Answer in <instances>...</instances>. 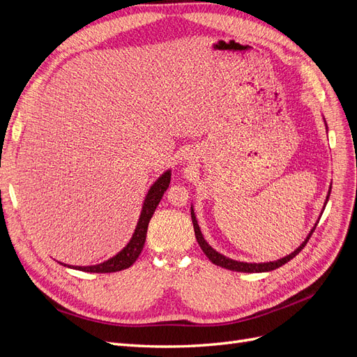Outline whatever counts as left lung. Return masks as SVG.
<instances>
[{
    "label": "left lung",
    "instance_id": "obj_1",
    "mask_svg": "<svg viewBox=\"0 0 357 357\" xmlns=\"http://www.w3.org/2000/svg\"><path fill=\"white\" fill-rule=\"evenodd\" d=\"M329 195H331V192L328 193L326 202H328V199H329ZM190 214H192V223H193V231H195L197 241H198L199 247L202 248V252L205 253V256H207L214 265L222 266V268H225V269H231V271H238V273H266V271H273V269H277V268H280V266H283L284 264H287L289 261H291V259H294V257L302 250V248L305 247V244H307L308 240H310V236L312 235V232H314V229H316V228H312V231H311L310 235L307 236V240H305L304 243H302L294 253H290L289 256H286V257H283V259H280V261L266 262V264H245V262L232 261V259L225 257L223 255L215 252L214 248H211V247L207 244V241L204 240V236H202V234H201V231H199V226H198L195 214H193V210L190 211Z\"/></svg>",
    "mask_w": 357,
    "mask_h": 357
}]
</instances>
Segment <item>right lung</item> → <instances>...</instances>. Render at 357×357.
I'll use <instances>...</instances> for the list:
<instances>
[{
    "instance_id": "add662e5",
    "label": "right lung",
    "mask_w": 357,
    "mask_h": 357,
    "mask_svg": "<svg viewBox=\"0 0 357 357\" xmlns=\"http://www.w3.org/2000/svg\"><path fill=\"white\" fill-rule=\"evenodd\" d=\"M169 180H171V174H169V171H167L165 174L159 177V180L155 183V185L150 188L147 197H146V201H144V205H143L142 215H139L137 229L132 235L131 241H129V244L123 248L121 253L109 259V261L104 264L93 265V266H75V269H80V271H84V273H117V271H122V269H126L131 266L143 250L149 222H150V219H152V215L158 207L159 201L162 199V197H164V192L168 189Z\"/></svg>"
}]
</instances>
